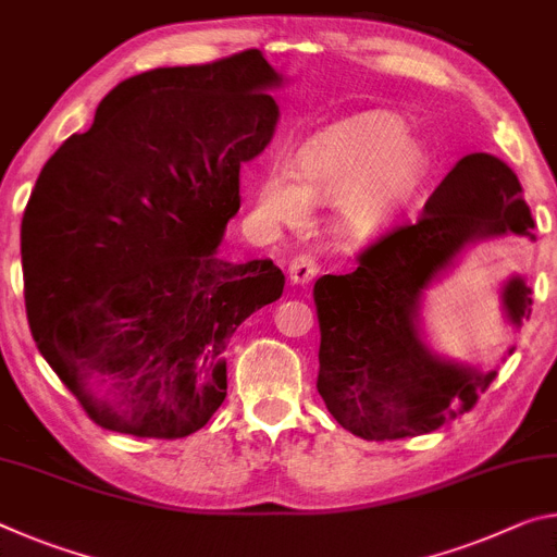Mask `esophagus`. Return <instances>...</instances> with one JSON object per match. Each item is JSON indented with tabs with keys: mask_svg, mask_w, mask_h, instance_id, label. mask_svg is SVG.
Returning a JSON list of instances; mask_svg holds the SVG:
<instances>
[{
	"mask_svg": "<svg viewBox=\"0 0 557 557\" xmlns=\"http://www.w3.org/2000/svg\"><path fill=\"white\" fill-rule=\"evenodd\" d=\"M317 272H320V264H317L312 255H299V258H295L293 264H289V280L302 287L310 285V282L317 277Z\"/></svg>",
	"mask_w": 557,
	"mask_h": 557,
	"instance_id": "obj_1",
	"label": "esophagus"
}]
</instances>
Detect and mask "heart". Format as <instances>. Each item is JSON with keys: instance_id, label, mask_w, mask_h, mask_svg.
<instances>
[{"instance_id": "heart-1", "label": "heart", "mask_w": 557, "mask_h": 557, "mask_svg": "<svg viewBox=\"0 0 557 557\" xmlns=\"http://www.w3.org/2000/svg\"><path fill=\"white\" fill-rule=\"evenodd\" d=\"M429 173L421 140L394 113H364L322 131L299 148L297 168L272 165L255 188V208L270 223L299 227L310 200L339 206V225L355 240L384 233L417 196Z\"/></svg>"}]
</instances>
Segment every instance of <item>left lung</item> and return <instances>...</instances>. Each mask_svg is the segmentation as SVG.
Here are the masks:
<instances>
[{
	"instance_id": "left-lung-1",
	"label": "left lung",
	"mask_w": 557,
	"mask_h": 557,
	"mask_svg": "<svg viewBox=\"0 0 557 557\" xmlns=\"http://www.w3.org/2000/svg\"><path fill=\"white\" fill-rule=\"evenodd\" d=\"M518 175L488 153H471L423 206L417 223L376 237L349 275L314 282L320 320L317 392L344 429L364 441L431 434L471 411L496 372L479 374L423 347L417 330L421 289L473 240L533 237ZM531 287L510 277L503 307L516 326L531 317Z\"/></svg>"
}]
</instances>
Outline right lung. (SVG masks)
Returning <instances> with one entry per match:
<instances>
[{
    "label": "right lung",
    "instance_id": "obj_1",
    "mask_svg": "<svg viewBox=\"0 0 557 557\" xmlns=\"http://www.w3.org/2000/svg\"><path fill=\"white\" fill-rule=\"evenodd\" d=\"M258 49L131 76L41 168L22 220L32 337L88 419L183 438L227 394L233 332L285 275L215 250L277 123Z\"/></svg>",
    "mask_w": 557,
    "mask_h": 557
}]
</instances>
